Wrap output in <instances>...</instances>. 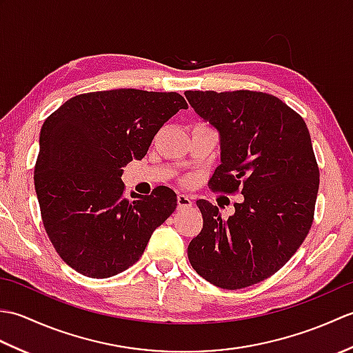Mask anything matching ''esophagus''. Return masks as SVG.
Returning <instances> with one entry per match:
<instances>
[{
    "instance_id": "34e87169",
    "label": "esophagus",
    "mask_w": 353,
    "mask_h": 353,
    "mask_svg": "<svg viewBox=\"0 0 353 353\" xmlns=\"http://www.w3.org/2000/svg\"><path fill=\"white\" fill-rule=\"evenodd\" d=\"M192 206V200L186 194H179L177 196V208L179 209H186Z\"/></svg>"
}]
</instances>
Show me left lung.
Instances as JSON below:
<instances>
[{"label": "left lung", "instance_id": "obj_1", "mask_svg": "<svg viewBox=\"0 0 353 353\" xmlns=\"http://www.w3.org/2000/svg\"><path fill=\"white\" fill-rule=\"evenodd\" d=\"M185 97L220 137L221 163L209 186L243 194L229 219L197 200L203 229L188 245L190 262L215 287H250L287 264L311 229L320 174L308 127L264 92L186 91Z\"/></svg>", "mask_w": 353, "mask_h": 353}]
</instances>
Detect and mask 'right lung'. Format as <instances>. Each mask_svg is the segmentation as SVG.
Segmentation results:
<instances>
[{
    "label": "right lung",
    "mask_w": 353,
    "mask_h": 353,
    "mask_svg": "<svg viewBox=\"0 0 353 353\" xmlns=\"http://www.w3.org/2000/svg\"><path fill=\"white\" fill-rule=\"evenodd\" d=\"M181 109L188 104L177 92L114 89L72 97L45 119L34 190L50 241L76 272L95 279L124 272L174 212V191L132 192L130 201L121 176Z\"/></svg>",
    "instance_id": "obj_1"
}]
</instances>
